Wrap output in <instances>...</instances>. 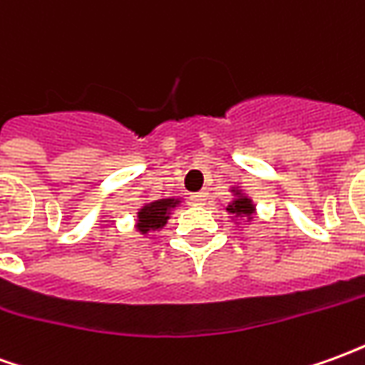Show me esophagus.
Wrapping results in <instances>:
<instances>
[{"mask_svg": "<svg viewBox=\"0 0 365 365\" xmlns=\"http://www.w3.org/2000/svg\"><path fill=\"white\" fill-rule=\"evenodd\" d=\"M207 197H209V195H207L205 191H201V193H195V195H191V201H193L195 205H205Z\"/></svg>", "mask_w": 365, "mask_h": 365, "instance_id": "34e87169", "label": "esophagus"}]
</instances>
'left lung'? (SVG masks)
<instances>
[{
    "label": "left lung",
    "instance_id": "obj_1",
    "mask_svg": "<svg viewBox=\"0 0 365 365\" xmlns=\"http://www.w3.org/2000/svg\"><path fill=\"white\" fill-rule=\"evenodd\" d=\"M227 211L232 215H246V217H250L254 213V205L250 203V199L248 197H238L237 201H232L229 207H227Z\"/></svg>",
    "mask_w": 365,
    "mask_h": 365
}]
</instances>
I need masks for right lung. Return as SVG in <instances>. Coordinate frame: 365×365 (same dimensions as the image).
Returning <instances> with one entry per match:
<instances>
[{
	"label": "right lung",
	"mask_w": 365,
	"mask_h": 365,
	"mask_svg": "<svg viewBox=\"0 0 365 365\" xmlns=\"http://www.w3.org/2000/svg\"><path fill=\"white\" fill-rule=\"evenodd\" d=\"M175 205H178L175 199H160V201H152L148 205H144L138 211L136 229L140 230V232H150V230L162 229L168 221V211Z\"/></svg>",
	"instance_id": "right-lung-1"
}]
</instances>
